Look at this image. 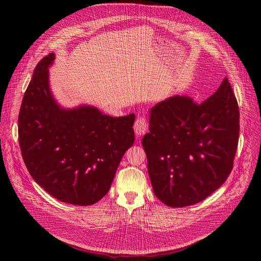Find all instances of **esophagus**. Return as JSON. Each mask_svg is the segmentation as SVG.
<instances>
[{"mask_svg": "<svg viewBox=\"0 0 261 261\" xmlns=\"http://www.w3.org/2000/svg\"><path fill=\"white\" fill-rule=\"evenodd\" d=\"M147 127H148V124H147L146 117L140 116L136 120L135 125H134V130H135V134L137 136H141L143 134L146 133Z\"/></svg>", "mask_w": 261, "mask_h": 261, "instance_id": "1", "label": "esophagus"}]
</instances>
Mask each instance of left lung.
I'll use <instances>...</instances> for the list:
<instances>
[{
    "label": "left lung",
    "instance_id": "1",
    "mask_svg": "<svg viewBox=\"0 0 261 261\" xmlns=\"http://www.w3.org/2000/svg\"><path fill=\"white\" fill-rule=\"evenodd\" d=\"M239 135V105L227 78L202 103L186 96L159 102L141 141L154 195L173 208L206 199L230 175Z\"/></svg>",
    "mask_w": 261,
    "mask_h": 261
}]
</instances>
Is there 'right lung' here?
<instances>
[{"label":"right lung","mask_w":261,"mask_h":261,"mask_svg":"<svg viewBox=\"0 0 261 261\" xmlns=\"http://www.w3.org/2000/svg\"><path fill=\"white\" fill-rule=\"evenodd\" d=\"M50 53L38 63L23 94L18 140L30 175L60 201L90 206L107 195L126 150L135 115L112 117L97 108L63 109L49 85Z\"/></svg>","instance_id":"add662e5"}]
</instances>
